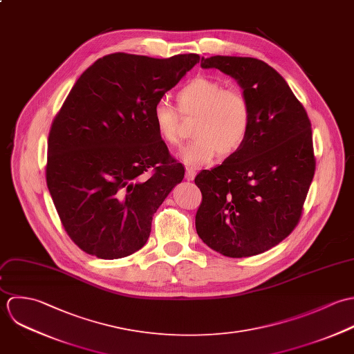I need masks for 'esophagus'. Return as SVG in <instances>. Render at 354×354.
I'll use <instances>...</instances> for the list:
<instances>
[{"label": "esophagus", "mask_w": 354, "mask_h": 354, "mask_svg": "<svg viewBox=\"0 0 354 354\" xmlns=\"http://www.w3.org/2000/svg\"><path fill=\"white\" fill-rule=\"evenodd\" d=\"M196 174H197V172H196L194 168H190V167L186 168V179H187V180H193V179L196 178Z\"/></svg>", "instance_id": "esophagus-1"}]
</instances>
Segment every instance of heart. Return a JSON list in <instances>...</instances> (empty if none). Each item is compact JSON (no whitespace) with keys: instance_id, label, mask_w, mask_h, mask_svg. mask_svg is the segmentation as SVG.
Segmentation results:
<instances>
[{"instance_id":"b5f03b06","label":"heart","mask_w":354,"mask_h":354,"mask_svg":"<svg viewBox=\"0 0 354 354\" xmlns=\"http://www.w3.org/2000/svg\"><path fill=\"white\" fill-rule=\"evenodd\" d=\"M178 108L185 118H197L193 137L180 149V160L190 167L212 162L221 153L231 156L246 140L252 124V108L246 95L212 77L190 80L178 93ZM158 136L171 145L180 142V118L175 106L158 100L151 111Z\"/></svg>"}]
</instances>
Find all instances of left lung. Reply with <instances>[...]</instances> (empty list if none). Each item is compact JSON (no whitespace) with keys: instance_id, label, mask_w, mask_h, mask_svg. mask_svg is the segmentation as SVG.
Listing matches in <instances>:
<instances>
[{"instance_id":"1","label":"left lung","mask_w":354,"mask_h":354,"mask_svg":"<svg viewBox=\"0 0 354 354\" xmlns=\"http://www.w3.org/2000/svg\"><path fill=\"white\" fill-rule=\"evenodd\" d=\"M216 68L243 88L252 124L243 145L221 165L201 171L198 236L223 256L260 254L295 228L315 175L310 120L282 75L253 57L212 56Z\"/></svg>"}]
</instances>
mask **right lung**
<instances>
[{"instance_id":"right-lung-1","label":"right lung","mask_w":354,"mask_h":354,"mask_svg":"<svg viewBox=\"0 0 354 354\" xmlns=\"http://www.w3.org/2000/svg\"><path fill=\"white\" fill-rule=\"evenodd\" d=\"M200 62L113 53L80 75L48 140L46 183L64 230L87 254L130 256L183 180L153 123L154 104Z\"/></svg>"}]
</instances>
